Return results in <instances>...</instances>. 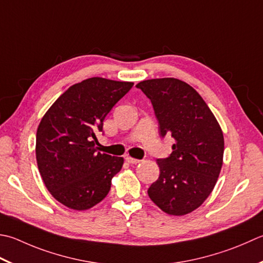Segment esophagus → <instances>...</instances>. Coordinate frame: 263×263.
<instances>
[{"mask_svg": "<svg viewBox=\"0 0 263 263\" xmlns=\"http://www.w3.org/2000/svg\"><path fill=\"white\" fill-rule=\"evenodd\" d=\"M125 161H126L127 163H130V164H138V163H140V161H139V159L130 157V156H127V157L125 158Z\"/></svg>", "mask_w": 263, "mask_h": 263, "instance_id": "34e87169", "label": "esophagus"}]
</instances>
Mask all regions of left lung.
Wrapping results in <instances>:
<instances>
[{"label":"left lung","instance_id":"obj_1","mask_svg":"<svg viewBox=\"0 0 263 263\" xmlns=\"http://www.w3.org/2000/svg\"><path fill=\"white\" fill-rule=\"evenodd\" d=\"M152 101L159 135L172 137L173 152L157 159L159 177L148 196L164 212L184 215L199 208L217 183L223 161V133L198 92L172 77L137 84Z\"/></svg>","mask_w":263,"mask_h":263}]
</instances>
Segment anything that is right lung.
Segmentation results:
<instances>
[{
  "label": "right lung",
  "instance_id": "1",
  "mask_svg": "<svg viewBox=\"0 0 263 263\" xmlns=\"http://www.w3.org/2000/svg\"><path fill=\"white\" fill-rule=\"evenodd\" d=\"M132 86V82L91 77L65 91L41 120L35 148L39 171L65 206L91 209L109 193L124 159L97 152L96 132L102 131L105 117Z\"/></svg>",
  "mask_w": 263,
  "mask_h": 263
}]
</instances>
